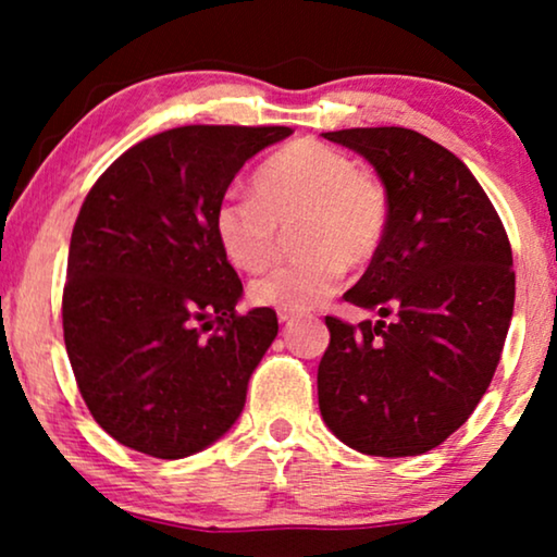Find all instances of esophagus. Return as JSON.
Instances as JSON below:
<instances>
[{"mask_svg":"<svg viewBox=\"0 0 557 557\" xmlns=\"http://www.w3.org/2000/svg\"><path fill=\"white\" fill-rule=\"evenodd\" d=\"M296 317H299V311H292V309H278V322H281V324L294 322Z\"/></svg>","mask_w":557,"mask_h":557,"instance_id":"esophagus-1","label":"esophagus"}]
</instances>
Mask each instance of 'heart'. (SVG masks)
<instances>
[{
    "label": "heart",
    "mask_w": 557,
    "mask_h": 557,
    "mask_svg": "<svg viewBox=\"0 0 557 557\" xmlns=\"http://www.w3.org/2000/svg\"><path fill=\"white\" fill-rule=\"evenodd\" d=\"M256 197H225L215 210L220 248L235 269L258 273L276 261L281 227H294L299 261L250 284L258 307L304 311L330 299L347 265H368L387 231V195L372 174L317 139H296L253 172Z\"/></svg>",
    "instance_id": "b5f03b06"
}]
</instances>
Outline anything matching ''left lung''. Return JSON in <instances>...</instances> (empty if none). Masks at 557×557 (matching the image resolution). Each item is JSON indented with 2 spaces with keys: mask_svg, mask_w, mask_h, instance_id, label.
Masks as SVG:
<instances>
[{
  "mask_svg": "<svg viewBox=\"0 0 557 557\" xmlns=\"http://www.w3.org/2000/svg\"><path fill=\"white\" fill-rule=\"evenodd\" d=\"M322 136L375 166L387 231L345 294L383 319L326 317L319 410L355 451L425 454L467 423L492 383L515 307L512 246L469 166L429 136L403 126Z\"/></svg>",
  "mask_w": 557,
  "mask_h": 557,
  "instance_id": "obj_1",
  "label": "left lung"
}]
</instances>
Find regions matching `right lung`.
Returning a JSON list of instances; mask_svg holds the SVG:
<instances>
[{
    "mask_svg": "<svg viewBox=\"0 0 557 557\" xmlns=\"http://www.w3.org/2000/svg\"><path fill=\"white\" fill-rule=\"evenodd\" d=\"M288 126H180L126 149L73 225L63 337L101 429L182 459L238 421L250 372L278 334L273 309L238 314V273L215 210L235 174Z\"/></svg>",
    "mask_w": 557,
    "mask_h": 557,
    "instance_id": "right-lung-1",
    "label": "right lung"
}]
</instances>
